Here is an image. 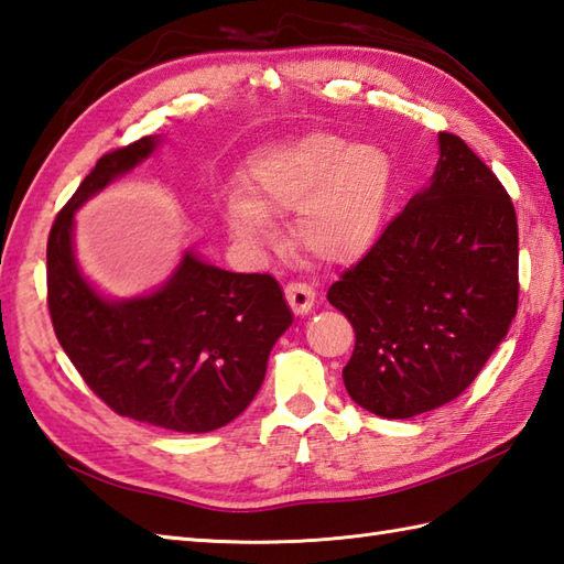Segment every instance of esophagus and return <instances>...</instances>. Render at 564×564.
Listing matches in <instances>:
<instances>
[{
	"mask_svg": "<svg viewBox=\"0 0 564 564\" xmlns=\"http://www.w3.org/2000/svg\"><path fill=\"white\" fill-rule=\"evenodd\" d=\"M284 296H286V302H290V306H292V311H294L296 316H306L308 311L314 308V304H316L314 286L302 284V282L286 284L284 286Z\"/></svg>",
	"mask_w": 564,
	"mask_h": 564,
	"instance_id": "esophagus-1",
	"label": "esophagus"
}]
</instances>
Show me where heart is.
<instances>
[{
  "label": "heart",
  "instance_id": "heart-1",
  "mask_svg": "<svg viewBox=\"0 0 564 564\" xmlns=\"http://www.w3.org/2000/svg\"><path fill=\"white\" fill-rule=\"evenodd\" d=\"M246 195H231L227 224L250 250L274 239L272 215H302L296 236L323 262H347L379 241L395 193V164L377 144L308 132L260 147L248 159Z\"/></svg>",
  "mask_w": 564,
  "mask_h": 564
}]
</instances>
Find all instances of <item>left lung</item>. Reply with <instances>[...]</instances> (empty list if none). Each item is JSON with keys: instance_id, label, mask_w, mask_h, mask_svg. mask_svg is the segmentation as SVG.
<instances>
[{"instance_id": "obj_1", "label": "left lung", "mask_w": 564, "mask_h": 564, "mask_svg": "<svg viewBox=\"0 0 564 564\" xmlns=\"http://www.w3.org/2000/svg\"><path fill=\"white\" fill-rule=\"evenodd\" d=\"M328 302L357 335L345 388L373 415H422L478 377L517 316L519 229L502 183L460 137L440 132L430 183Z\"/></svg>"}]
</instances>
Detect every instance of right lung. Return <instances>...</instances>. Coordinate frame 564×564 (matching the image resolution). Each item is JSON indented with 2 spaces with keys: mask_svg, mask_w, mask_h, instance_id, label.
Instances as JSON below:
<instances>
[{
  "mask_svg": "<svg viewBox=\"0 0 564 564\" xmlns=\"http://www.w3.org/2000/svg\"><path fill=\"white\" fill-rule=\"evenodd\" d=\"M161 134L98 159L47 239V306L57 340L91 391L122 417L205 434L236 420L265 381L274 343L294 314L270 274L209 265L185 248L152 292L108 296L74 246L77 212L152 156Z\"/></svg>",
  "mask_w": 564,
  "mask_h": 564,
  "instance_id": "obj_1",
  "label": "right lung"
}]
</instances>
